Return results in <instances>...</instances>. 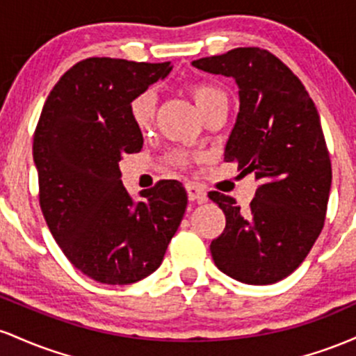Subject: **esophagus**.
Here are the masks:
<instances>
[{"label": "esophagus", "instance_id": "1", "mask_svg": "<svg viewBox=\"0 0 356 356\" xmlns=\"http://www.w3.org/2000/svg\"><path fill=\"white\" fill-rule=\"evenodd\" d=\"M185 188L190 202H205L207 200V193L200 188L197 183H186Z\"/></svg>", "mask_w": 356, "mask_h": 356}]
</instances>
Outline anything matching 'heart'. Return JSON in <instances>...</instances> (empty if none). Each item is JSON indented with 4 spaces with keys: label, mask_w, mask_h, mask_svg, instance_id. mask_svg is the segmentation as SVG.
I'll return each instance as SVG.
<instances>
[{
    "label": "heart",
    "mask_w": 356,
    "mask_h": 356,
    "mask_svg": "<svg viewBox=\"0 0 356 356\" xmlns=\"http://www.w3.org/2000/svg\"><path fill=\"white\" fill-rule=\"evenodd\" d=\"M188 94L202 119L213 113V111H217L218 107H227L225 92L210 82L190 83ZM154 111H156V97H154L153 90L139 92L127 104V115H129L131 122L139 133H146L153 126ZM168 161L178 168H188L195 161V156L185 153V151H175L168 156Z\"/></svg>",
    "instance_id": "b5f03b06"
}]
</instances>
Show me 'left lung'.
<instances>
[{"label": "left lung", "instance_id": "left-lung-1", "mask_svg": "<svg viewBox=\"0 0 356 356\" xmlns=\"http://www.w3.org/2000/svg\"><path fill=\"white\" fill-rule=\"evenodd\" d=\"M210 74L234 77L241 113L225 161L254 173L249 209L210 191L225 229L210 243L215 266L245 284H274L298 269L325 225L331 161L313 99L293 70L259 47L195 60Z\"/></svg>", "mask_w": 356, "mask_h": 356}]
</instances>
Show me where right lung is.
I'll list each match as a JSON object with an SVG mask.
<instances>
[{"instance_id": "1", "label": "right lung", "mask_w": 356, "mask_h": 356, "mask_svg": "<svg viewBox=\"0 0 356 356\" xmlns=\"http://www.w3.org/2000/svg\"><path fill=\"white\" fill-rule=\"evenodd\" d=\"M170 62L90 57L50 90L33 134L40 209L55 242L81 273L131 284L161 266L186 209L177 179H161L133 202L119 161L141 151L127 104L170 74Z\"/></svg>"}]
</instances>
